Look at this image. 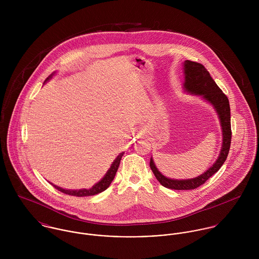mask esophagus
I'll list each match as a JSON object with an SVG mask.
<instances>
[{"label": "esophagus", "mask_w": 259, "mask_h": 259, "mask_svg": "<svg viewBox=\"0 0 259 259\" xmlns=\"http://www.w3.org/2000/svg\"><path fill=\"white\" fill-rule=\"evenodd\" d=\"M142 134H143V133H142V131H138V132H137L136 137L139 139V138H141V137H142Z\"/></svg>", "instance_id": "34e87169"}]
</instances>
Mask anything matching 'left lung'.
Segmentation results:
<instances>
[{
    "instance_id": "8db88e82",
    "label": "left lung",
    "mask_w": 259,
    "mask_h": 259,
    "mask_svg": "<svg viewBox=\"0 0 259 259\" xmlns=\"http://www.w3.org/2000/svg\"><path fill=\"white\" fill-rule=\"evenodd\" d=\"M184 73L185 92L190 95L201 97V99L209 103L213 107L214 111H217L222 126V145L220 155L215 162L200 176L188 180H174L164 177L157 169L151 156L149 166L156 180L162 186L177 190H187L197 188L198 186L203 185L211 176L218 172L228 155L231 142L230 107L227 97L222 93V90L212 79L207 70L201 64L191 61H185Z\"/></svg>"
}]
</instances>
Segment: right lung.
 <instances>
[{"mask_svg": "<svg viewBox=\"0 0 259 259\" xmlns=\"http://www.w3.org/2000/svg\"><path fill=\"white\" fill-rule=\"evenodd\" d=\"M54 74H55V73H53L51 75H49V77L46 78L45 82H47L48 80H50V79L53 77ZM123 153H124V152L122 151V152H120V153L116 156V158L112 161L111 167L109 168V170L107 171V174L105 175V177H104L99 183H97L96 185H94V186H92V187L89 188V189H87V188H82V189H65V188L60 187V186H58V185H54V184H52V183H50V184L52 185H54L55 188H57L58 190L62 191L63 193H66V194H69V195H74V196H91V195H95V194L101 193V192H103L104 190H106V189L110 186V185H111V182L113 181V179H114V177H115V174H116V171H117V168H118V166H119V162H120V159H121Z\"/></svg>", "mask_w": 259, "mask_h": 259, "instance_id": "add662e5", "label": "right lung"}]
</instances>
